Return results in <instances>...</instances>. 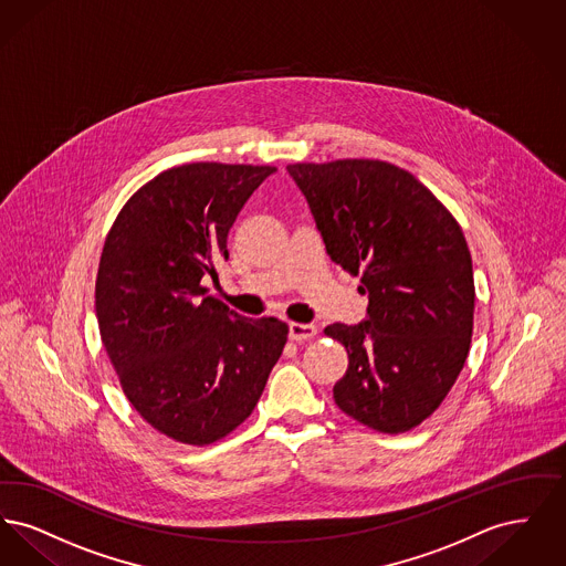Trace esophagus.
<instances>
[{
	"label": "esophagus",
	"instance_id": "esophagus-1",
	"mask_svg": "<svg viewBox=\"0 0 566 566\" xmlns=\"http://www.w3.org/2000/svg\"><path fill=\"white\" fill-rule=\"evenodd\" d=\"M316 333H318V326H316V324H289V337L295 339V342L312 339V337H316Z\"/></svg>",
	"mask_w": 566,
	"mask_h": 566
}]
</instances>
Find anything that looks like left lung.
<instances>
[{"label": "left lung", "instance_id": "1", "mask_svg": "<svg viewBox=\"0 0 566 566\" xmlns=\"http://www.w3.org/2000/svg\"><path fill=\"white\" fill-rule=\"evenodd\" d=\"M331 261L360 273L365 321L324 333L348 350L333 399L379 432L409 431L454 386L473 333V265L462 229L409 171L344 159L286 167Z\"/></svg>", "mask_w": 566, "mask_h": 566}]
</instances>
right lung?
<instances>
[{"label":"right lung","mask_w":566,"mask_h":566,"mask_svg":"<svg viewBox=\"0 0 566 566\" xmlns=\"http://www.w3.org/2000/svg\"><path fill=\"white\" fill-rule=\"evenodd\" d=\"M270 165L187 163L135 192L104 243L95 312L135 411L157 431L208 446L259 403L289 326L245 318L208 295L227 238Z\"/></svg>","instance_id":"1"}]
</instances>
